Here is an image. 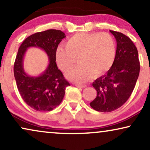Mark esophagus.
Returning <instances> with one entry per match:
<instances>
[{
	"instance_id": "1",
	"label": "esophagus",
	"mask_w": 150,
	"mask_h": 150,
	"mask_svg": "<svg viewBox=\"0 0 150 150\" xmlns=\"http://www.w3.org/2000/svg\"><path fill=\"white\" fill-rule=\"evenodd\" d=\"M76 87L78 88H85L87 86L85 85H76Z\"/></svg>"
}]
</instances>
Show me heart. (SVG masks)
I'll return each instance as SVG.
<instances>
[{
  "instance_id": "heart-1",
  "label": "heart",
  "mask_w": 150,
  "mask_h": 150,
  "mask_svg": "<svg viewBox=\"0 0 150 150\" xmlns=\"http://www.w3.org/2000/svg\"><path fill=\"white\" fill-rule=\"evenodd\" d=\"M116 43L108 33H79L71 37L66 46H60L56 51V60L63 71L74 66L76 59L79 65L67 73L74 82L83 83L94 75L98 77L109 70L116 57Z\"/></svg>"
}]
</instances>
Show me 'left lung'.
I'll list each match as a JSON object with an SVG mask.
<instances>
[{
  "mask_svg": "<svg viewBox=\"0 0 150 150\" xmlns=\"http://www.w3.org/2000/svg\"><path fill=\"white\" fill-rule=\"evenodd\" d=\"M117 42L114 63L105 75L93 82L97 96L90 106L100 112H111L126 102L134 89L140 71L138 51L134 43L122 33L110 30Z\"/></svg>",
  "mask_w": 150,
  "mask_h": 150,
  "instance_id": "1",
  "label": "left lung"
}]
</instances>
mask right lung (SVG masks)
Here are the masks:
<instances>
[{
    "label": "right lung",
    "mask_w": 150,
    "mask_h": 150,
    "mask_svg": "<svg viewBox=\"0 0 150 150\" xmlns=\"http://www.w3.org/2000/svg\"><path fill=\"white\" fill-rule=\"evenodd\" d=\"M66 35L59 30L50 29L28 37L18 49L13 72L16 85L22 99L30 107L38 111H50L59 106L70 84L57 67L56 51L59 43ZM44 50L49 57V63L42 74L31 77L23 69V57L28 47Z\"/></svg>",
    "instance_id": "obj_1"
}]
</instances>
